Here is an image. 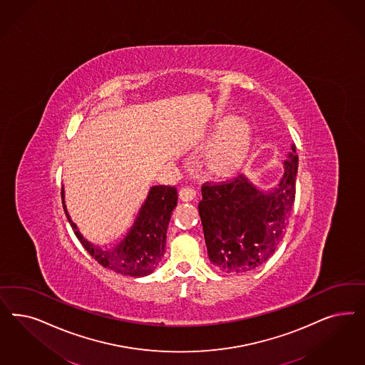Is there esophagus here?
<instances>
[{
  "label": "esophagus",
  "mask_w": 365,
  "mask_h": 365,
  "mask_svg": "<svg viewBox=\"0 0 365 365\" xmlns=\"http://www.w3.org/2000/svg\"><path fill=\"white\" fill-rule=\"evenodd\" d=\"M180 199L182 201L193 200L196 197V189L193 188L192 185H185L180 189Z\"/></svg>",
  "instance_id": "34e87169"
}]
</instances>
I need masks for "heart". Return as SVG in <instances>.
<instances>
[{"label": "heart", "instance_id": "b5f03b06", "mask_svg": "<svg viewBox=\"0 0 365 365\" xmlns=\"http://www.w3.org/2000/svg\"><path fill=\"white\" fill-rule=\"evenodd\" d=\"M251 142L247 119L231 117L217 130L211 146L204 154L202 164L213 176L230 177L243 165Z\"/></svg>", "mask_w": 365, "mask_h": 365}]
</instances>
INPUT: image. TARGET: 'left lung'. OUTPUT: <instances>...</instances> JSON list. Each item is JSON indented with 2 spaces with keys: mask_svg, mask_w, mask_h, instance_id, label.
<instances>
[{
  "mask_svg": "<svg viewBox=\"0 0 365 365\" xmlns=\"http://www.w3.org/2000/svg\"><path fill=\"white\" fill-rule=\"evenodd\" d=\"M292 149L278 187L269 193L258 190L242 175L219 184H202L199 213L208 257L219 270H255L281 243L295 199L298 155L295 146Z\"/></svg>",
  "mask_w": 365,
  "mask_h": 365,
  "instance_id": "obj_1",
  "label": "left lung"
}]
</instances>
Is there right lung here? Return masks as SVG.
<instances>
[{
	"label": "right lung",
	"instance_id": "obj_1",
	"mask_svg": "<svg viewBox=\"0 0 365 365\" xmlns=\"http://www.w3.org/2000/svg\"><path fill=\"white\" fill-rule=\"evenodd\" d=\"M61 199L66 216L75 235L99 264L128 277H145L155 270L164 257L166 231L172 212L177 205L176 187L155 185L150 189L129 234L115 247L107 251L83 239L67 213L63 189Z\"/></svg>",
	"mask_w": 365,
	"mask_h": 365
}]
</instances>
